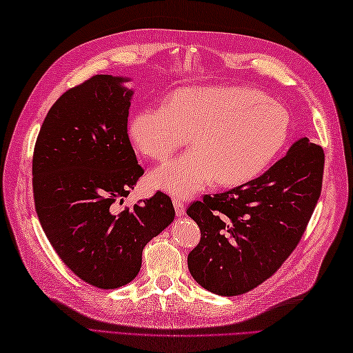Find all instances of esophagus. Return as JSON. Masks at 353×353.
<instances>
[{
  "instance_id": "esophagus-1",
  "label": "esophagus",
  "mask_w": 353,
  "mask_h": 353,
  "mask_svg": "<svg viewBox=\"0 0 353 353\" xmlns=\"http://www.w3.org/2000/svg\"><path fill=\"white\" fill-rule=\"evenodd\" d=\"M172 205H174L177 215L185 214V203H183V200L181 197H172Z\"/></svg>"
}]
</instances>
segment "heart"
Listing matches in <instances>:
<instances>
[{
    "label": "heart",
    "instance_id": "1",
    "mask_svg": "<svg viewBox=\"0 0 353 353\" xmlns=\"http://www.w3.org/2000/svg\"><path fill=\"white\" fill-rule=\"evenodd\" d=\"M290 134L281 104L243 88H185L167 103L134 112L129 138L141 154L165 161L183 147L194 148L154 171L159 188L188 196L216 182H247L279 153Z\"/></svg>",
    "mask_w": 353,
    "mask_h": 353
}]
</instances>
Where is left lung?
Here are the masks:
<instances>
[{"label": "left lung", "mask_w": 353, "mask_h": 353, "mask_svg": "<svg viewBox=\"0 0 353 353\" xmlns=\"http://www.w3.org/2000/svg\"><path fill=\"white\" fill-rule=\"evenodd\" d=\"M325 152L308 138L264 174L186 209L200 228L188 268L214 294L238 296L272 277L296 249L321 192Z\"/></svg>", "instance_id": "8db88e82"}]
</instances>
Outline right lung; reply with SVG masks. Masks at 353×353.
I'll list each match as a JSON object with an SVG mask.
<instances>
[{
    "label": "right lung",
    "mask_w": 353,
    "mask_h": 353,
    "mask_svg": "<svg viewBox=\"0 0 353 353\" xmlns=\"http://www.w3.org/2000/svg\"><path fill=\"white\" fill-rule=\"evenodd\" d=\"M125 79L97 74L59 97L33 152V199L52 249L81 281L114 290L133 281L145 244L174 220L170 196L118 211L144 174L127 133Z\"/></svg>",
    "instance_id": "1"
}]
</instances>
